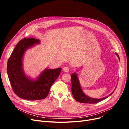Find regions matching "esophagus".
I'll list each match as a JSON object with an SVG mask.
<instances>
[{"label": "esophagus", "instance_id": "34e87169", "mask_svg": "<svg viewBox=\"0 0 129 129\" xmlns=\"http://www.w3.org/2000/svg\"><path fill=\"white\" fill-rule=\"evenodd\" d=\"M63 71L64 72L68 73V72H69V71H70L69 67H67H67H63Z\"/></svg>", "mask_w": 129, "mask_h": 129}]
</instances>
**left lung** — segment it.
Listing matches in <instances>:
<instances>
[{
    "mask_svg": "<svg viewBox=\"0 0 129 129\" xmlns=\"http://www.w3.org/2000/svg\"><path fill=\"white\" fill-rule=\"evenodd\" d=\"M116 55H117L118 57L120 59L118 54L117 53H116ZM71 82H72V92L73 94V96L77 101H78V102H79L80 103L90 104H96V103L100 102V101H103V100H104L108 97V96H107V97L103 98L95 99V98H90L89 97H88L87 96H86L82 90V87H81L80 83H79V81L78 76L76 75V73H74L72 74ZM115 89H114V90H115ZM114 90L111 94H109V96L111 95V94L114 91Z\"/></svg>",
    "mask_w": 129,
    "mask_h": 129,
    "instance_id": "left-lung-1",
    "label": "left lung"
}]
</instances>
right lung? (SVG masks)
<instances>
[{
  "label": "right lung",
  "mask_w": 129,
  "mask_h": 129,
  "mask_svg": "<svg viewBox=\"0 0 129 129\" xmlns=\"http://www.w3.org/2000/svg\"><path fill=\"white\" fill-rule=\"evenodd\" d=\"M40 42L39 39L33 38L22 39L18 43L8 60L7 71L13 91L24 99L37 100L45 98L62 70L45 69L35 80L25 75L22 64L24 54L29 47Z\"/></svg>",
  "instance_id": "obj_1"
}]
</instances>
